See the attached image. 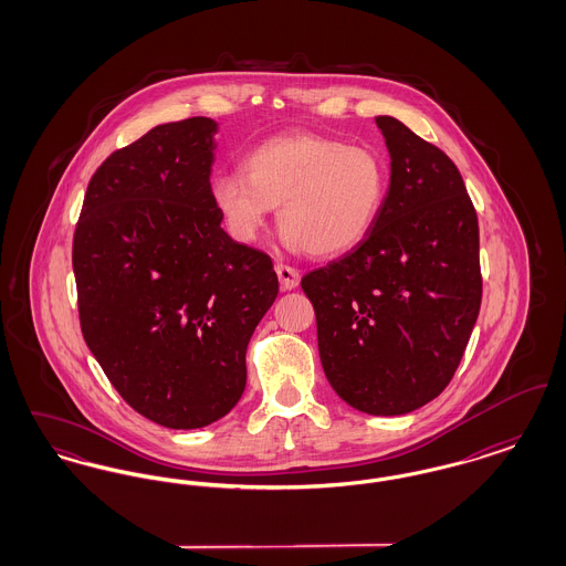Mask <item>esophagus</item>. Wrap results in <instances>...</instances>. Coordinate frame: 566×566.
<instances>
[{
	"label": "esophagus",
	"instance_id": "obj_1",
	"mask_svg": "<svg viewBox=\"0 0 566 566\" xmlns=\"http://www.w3.org/2000/svg\"><path fill=\"white\" fill-rule=\"evenodd\" d=\"M275 273H277V277H280V286L284 289V291H293L298 286V280H301V273L295 268H291V265H284V263H277L275 265Z\"/></svg>",
	"mask_w": 566,
	"mask_h": 566
}]
</instances>
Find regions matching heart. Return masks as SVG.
<instances>
[{
    "mask_svg": "<svg viewBox=\"0 0 566 566\" xmlns=\"http://www.w3.org/2000/svg\"><path fill=\"white\" fill-rule=\"evenodd\" d=\"M242 171L212 180V201L229 233L254 242L280 206L284 243L316 259L365 242L388 192V169L376 150L326 135L270 137L243 157Z\"/></svg>",
    "mask_w": 566,
    "mask_h": 566,
    "instance_id": "obj_1",
    "label": "heart"
}]
</instances>
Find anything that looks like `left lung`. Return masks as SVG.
Masks as SVG:
<instances>
[{
	"label": "left lung",
	"mask_w": 566,
	"mask_h": 566,
	"mask_svg": "<svg viewBox=\"0 0 566 566\" xmlns=\"http://www.w3.org/2000/svg\"><path fill=\"white\" fill-rule=\"evenodd\" d=\"M390 187L367 240L301 280L324 376L358 411L401 416L457 374L482 305L480 227L454 161L377 116Z\"/></svg>",
	"instance_id": "8db88e82"
}]
</instances>
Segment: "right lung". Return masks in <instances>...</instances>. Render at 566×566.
<instances>
[{
  "label": "right lung",
  "mask_w": 566,
  "mask_h": 566,
  "mask_svg": "<svg viewBox=\"0 0 566 566\" xmlns=\"http://www.w3.org/2000/svg\"><path fill=\"white\" fill-rule=\"evenodd\" d=\"M214 134L192 116L114 150L74 231L84 342L125 403L167 429L235 407L248 342L280 289L270 254L220 227Z\"/></svg>",
  "instance_id": "obj_1"
}]
</instances>
